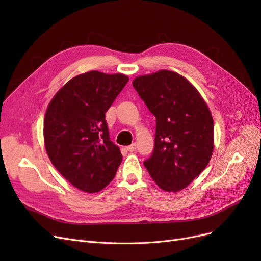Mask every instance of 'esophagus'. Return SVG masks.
<instances>
[{
	"label": "esophagus",
	"instance_id": "34e87169",
	"mask_svg": "<svg viewBox=\"0 0 261 261\" xmlns=\"http://www.w3.org/2000/svg\"><path fill=\"white\" fill-rule=\"evenodd\" d=\"M126 149H127V151H129V152L135 151V150H136V144L134 143V144H132L130 146H127V147H126Z\"/></svg>",
	"mask_w": 261,
	"mask_h": 261
}]
</instances>
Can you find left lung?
I'll list each match as a JSON object with an SVG mask.
<instances>
[{
	"instance_id": "1",
	"label": "left lung",
	"mask_w": 261,
	"mask_h": 261,
	"mask_svg": "<svg viewBox=\"0 0 261 261\" xmlns=\"http://www.w3.org/2000/svg\"><path fill=\"white\" fill-rule=\"evenodd\" d=\"M133 86L155 116L154 148L144 162L165 192H178L206 169L213 152V118L185 77L162 69L138 76Z\"/></svg>"
}]
</instances>
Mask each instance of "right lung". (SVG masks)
Here are the masks:
<instances>
[{
	"instance_id": "right-lung-1",
	"label": "right lung",
	"mask_w": 261,
	"mask_h": 261,
	"mask_svg": "<svg viewBox=\"0 0 261 261\" xmlns=\"http://www.w3.org/2000/svg\"><path fill=\"white\" fill-rule=\"evenodd\" d=\"M128 82L123 74L91 70L67 82L46 109L43 136L52 164L76 188L97 193L122 162L109 136L106 112Z\"/></svg>"
}]
</instances>
